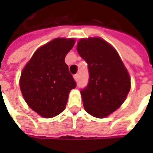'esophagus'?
<instances>
[{
  "instance_id": "34e87169",
  "label": "esophagus",
  "mask_w": 153,
  "mask_h": 153,
  "mask_svg": "<svg viewBox=\"0 0 153 153\" xmlns=\"http://www.w3.org/2000/svg\"><path fill=\"white\" fill-rule=\"evenodd\" d=\"M78 79H79V75L78 74H74V79L75 80V81H78Z\"/></svg>"
}]
</instances>
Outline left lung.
<instances>
[{"mask_svg":"<svg viewBox=\"0 0 153 153\" xmlns=\"http://www.w3.org/2000/svg\"><path fill=\"white\" fill-rule=\"evenodd\" d=\"M79 55L88 64L89 82L81 93L86 111L104 118L121 106L130 90V78L117 51L104 39H81Z\"/></svg>","mask_w":153,"mask_h":153,"instance_id":"left-lung-1","label":"left lung"}]
</instances>
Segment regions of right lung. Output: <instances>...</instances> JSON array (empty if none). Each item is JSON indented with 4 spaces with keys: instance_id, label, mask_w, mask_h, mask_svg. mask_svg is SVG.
Wrapping results in <instances>:
<instances>
[{
    "instance_id": "obj_1",
    "label": "right lung",
    "mask_w": 153,
    "mask_h": 153,
    "mask_svg": "<svg viewBox=\"0 0 153 153\" xmlns=\"http://www.w3.org/2000/svg\"><path fill=\"white\" fill-rule=\"evenodd\" d=\"M74 39L56 38L40 47L25 65L20 79L22 95L28 106L45 118L65 109L76 82L65 63Z\"/></svg>"
}]
</instances>
